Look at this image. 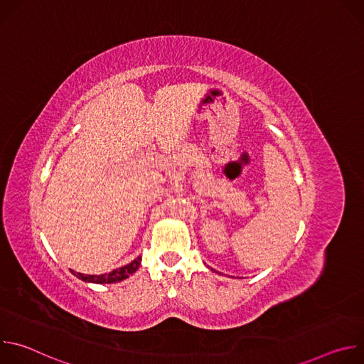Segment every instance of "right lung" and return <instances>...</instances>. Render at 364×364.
Listing matches in <instances>:
<instances>
[{
  "instance_id": "obj_1",
  "label": "right lung",
  "mask_w": 364,
  "mask_h": 364,
  "mask_svg": "<svg viewBox=\"0 0 364 364\" xmlns=\"http://www.w3.org/2000/svg\"><path fill=\"white\" fill-rule=\"evenodd\" d=\"M141 256H138L136 259H134V261L122 268H118V269H114L112 272L109 274H103V275H85V274H80V272H75L72 271V274L75 277H77L79 279L85 281V282H93V284H114V282H119V281H124L127 279L128 277H131L141 265Z\"/></svg>"
}]
</instances>
